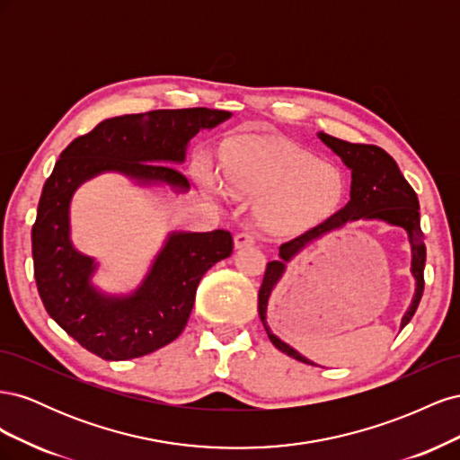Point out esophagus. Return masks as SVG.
I'll return each mask as SVG.
<instances>
[{"label":"esophagus","mask_w":460,"mask_h":460,"mask_svg":"<svg viewBox=\"0 0 460 460\" xmlns=\"http://www.w3.org/2000/svg\"><path fill=\"white\" fill-rule=\"evenodd\" d=\"M255 243V235L252 232H240L234 235V247L242 249V247H249Z\"/></svg>","instance_id":"obj_1"}]
</instances>
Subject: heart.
Wrapping results in <instances>:
<instances>
[{
    "label": "heart",
    "instance_id": "heart-1",
    "mask_svg": "<svg viewBox=\"0 0 460 460\" xmlns=\"http://www.w3.org/2000/svg\"><path fill=\"white\" fill-rule=\"evenodd\" d=\"M203 188L218 196L259 199V225L284 234L313 225L330 213L345 193V176L338 164L320 161L314 153L288 142L247 144L220 164L218 178L203 171Z\"/></svg>",
    "mask_w": 460,
    "mask_h": 460
}]
</instances>
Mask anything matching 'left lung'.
Wrapping results in <instances>:
<instances>
[{"instance_id":"8db88e82","label":"left lung","mask_w":460,"mask_h":460,"mask_svg":"<svg viewBox=\"0 0 460 460\" xmlns=\"http://www.w3.org/2000/svg\"><path fill=\"white\" fill-rule=\"evenodd\" d=\"M318 140L323 142L328 149H332L341 159V163L351 171V191L349 201L338 213H333L318 226L307 230L297 238L289 240L280 245V259L270 261L267 264V272L262 278V286L259 289V316L261 323L269 333V340L276 349L301 360L305 365H314L313 360L303 357L296 351L289 343L282 341L280 338L272 333L270 326L267 324V307L269 299L272 296L274 288L282 280L286 274L288 262L296 259L303 249H307L316 240L324 238V235L345 228L349 222L357 220H380L389 226L402 228L409 235L411 243V274L416 280L414 296L409 305L407 313L401 318V328L409 324V320L419 307L422 291H424V264H426V245L424 235L420 230V207L419 198H416L414 190L401 174L397 163L394 157H389L382 147L365 146V144H351L338 137L328 136L324 132H318Z\"/></svg>"}]
</instances>
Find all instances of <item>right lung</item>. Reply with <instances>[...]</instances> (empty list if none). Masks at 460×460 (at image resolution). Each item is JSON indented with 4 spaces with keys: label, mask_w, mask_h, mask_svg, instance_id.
<instances>
[{
    "label": "right lung",
    "mask_w": 460,
    "mask_h": 460,
    "mask_svg": "<svg viewBox=\"0 0 460 460\" xmlns=\"http://www.w3.org/2000/svg\"><path fill=\"white\" fill-rule=\"evenodd\" d=\"M232 117L218 109H159L107 119L76 137L46 180L32 226V259L38 294L48 314L84 349L105 360L144 357L182 333L203 274L232 255L226 230L171 232L142 284L115 296L97 288L93 257L71 240L75 191L103 172H119L137 186L190 190L172 164L186 161L188 144L205 128Z\"/></svg>",
    "instance_id": "obj_1"
}]
</instances>
